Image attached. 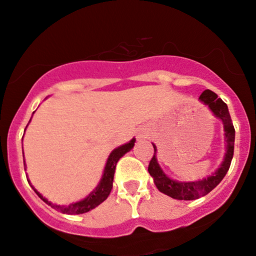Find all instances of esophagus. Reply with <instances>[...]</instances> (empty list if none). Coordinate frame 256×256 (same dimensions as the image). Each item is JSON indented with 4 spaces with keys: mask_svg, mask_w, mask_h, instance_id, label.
Wrapping results in <instances>:
<instances>
[{
    "mask_svg": "<svg viewBox=\"0 0 256 256\" xmlns=\"http://www.w3.org/2000/svg\"><path fill=\"white\" fill-rule=\"evenodd\" d=\"M137 138H138L140 141L148 138V134H147L146 130H140V132L137 134Z\"/></svg>",
    "mask_w": 256,
    "mask_h": 256,
    "instance_id": "esophagus-1",
    "label": "esophagus"
}]
</instances>
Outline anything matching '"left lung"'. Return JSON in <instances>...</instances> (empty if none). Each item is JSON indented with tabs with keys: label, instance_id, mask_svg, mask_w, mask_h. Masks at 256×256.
<instances>
[{
	"label": "left lung",
	"instance_id": "obj_1",
	"mask_svg": "<svg viewBox=\"0 0 256 256\" xmlns=\"http://www.w3.org/2000/svg\"><path fill=\"white\" fill-rule=\"evenodd\" d=\"M200 102H202L205 106L210 108L212 114L223 122V130H224V141H226V153L220 168L214 173L208 176L205 179L198 180V182H178V180L170 179L162 170L157 160V147L154 144V154L150 160L148 166V173L153 178L156 186L160 192L170 196V198H176V200H196V198L205 196L210 192L214 189L217 185L222 182V179L227 174L230 169V162L233 158V152H234V137L236 131L233 126L232 119H230L228 106L222 99L217 96L216 93L212 90H204L200 96Z\"/></svg>",
	"mask_w": 256,
	"mask_h": 256
}]
</instances>
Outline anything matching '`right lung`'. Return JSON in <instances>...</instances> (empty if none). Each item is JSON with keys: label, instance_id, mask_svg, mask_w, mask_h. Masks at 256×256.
<instances>
[{"label": "right lung", "instance_id": "right-lung-1", "mask_svg": "<svg viewBox=\"0 0 256 256\" xmlns=\"http://www.w3.org/2000/svg\"><path fill=\"white\" fill-rule=\"evenodd\" d=\"M135 142H136V140L132 138L130 142L122 144V146H119L118 148H115L112 153H110L109 157H108L106 166H104V172H103V176H102L100 182H99V184L96 185V189H94L93 192L87 196V198H83V200L77 201V202L70 204L68 206L56 205V204H52V202H50V201H48V198H45L42 194H40L39 192H36V190L34 189V186H32V188H33L34 192H36V195L39 196V198H42L44 202H46L48 205H50L52 208L62 212V214H86V212L96 208V206L100 205L103 201L106 200V198L109 196V194L112 189V180H114L115 166H116L118 160H119L120 158L125 154V153H128V150H132V147L135 146ZM24 166H26V162H24Z\"/></svg>", "mask_w": 256, "mask_h": 256}]
</instances>
